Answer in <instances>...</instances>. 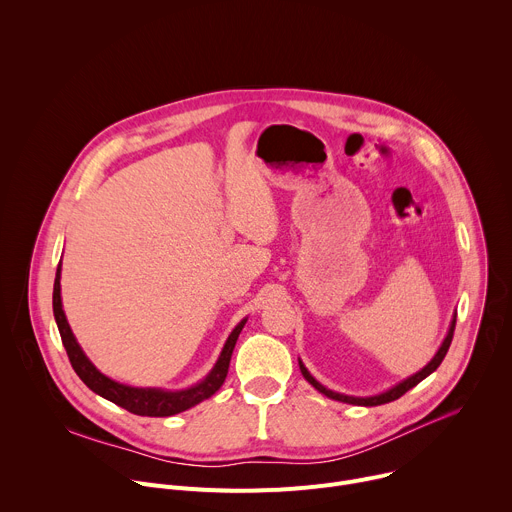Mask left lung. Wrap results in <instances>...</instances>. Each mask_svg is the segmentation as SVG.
<instances>
[{"instance_id":"left-lung-1","label":"left lung","mask_w":512,"mask_h":512,"mask_svg":"<svg viewBox=\"0 0 512 512\" xmlns=\"http://www.w3.org/2000/svg\"><path fill=\"white\" fill-rule=\"evenodd\" d=\"M454 328H456V316H454V320H452V326H450V330H448V336H446V340L442 342V346H440V350L435 352V356L425 364V367L419 371V373H415V375H411L409 379H405V381H401L399 385H395L393 389H389V391H385V393H381V395H373V397H352V395H342V393H336V391H330V389H326L324 385H320L310 373H308V369L304 367V362L300 360V371H302V375H304V379L314 387V389H318L322 395H326V397H330V399H334V401H342V403H350V405H362V407H375V405H383V403H391V401H395V399H399L401 395H405L409 389H413L415 385H419L425 377H429L437 367H440L442 364V360H444V356L448 354V348H450V344H452V338H454Z\"/></svg>"}]
</instances>
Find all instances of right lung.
Returning <instances> with one entry per match:
<instances>
[{
  "label": "right lung",
  "mask_w": 512,
  "mask_h": 512,
  "mask_svg": "<svg viewBox=\"0 0 512 512\" xmlns=\"http://www.w3.org/2000/svg\"><path fill=\"white\" fill-rule=\"evenodd\" d=\"M52 308H54V320L62 338V344L66 348L68 360L72 364V369L81 377V381L97 395L105 397L107 401L127 409L129 413L135 415H145V417H170L176 413H182L194 405H198L200 401L212 397L218 389L223 387L227 373H229V362L233 356V348L237 344V338L247 322L241 320L235 330L231 332V336L225 342V348L218 356L216 364L212 367V371L206 375L204 381H200L198 385L190 387V389H182V391H164V389H139V387H129V385H121L109 377H105L103 373L97 371L95 364L87 358V354L83 352V348L79 346L75 334H72L64 310H62V300H60V265L56 269V279H54V291H52Z\"/></svg>",
  "instance_id": "1"
}]
</instances>
